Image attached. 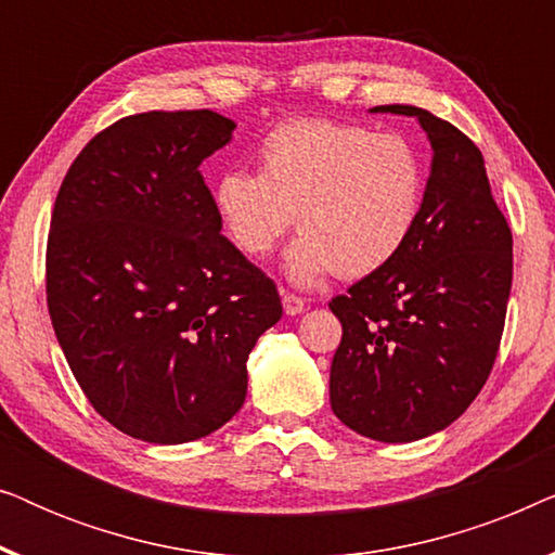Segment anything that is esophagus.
Listing matches in <instances>:
<instances>
[{"mask_svg": "<svg viewBox=\"0 0 555 555\" xmlns=\"http://www.w3.org/2000/svg\"><path fill=\"white\" fill-rule=\"evenodd\" d=\"M283 308L287 315H298L306 310V300L298 298V295H293V293H283Z\"/></svg>", "mask_w": 555, "mask_h": 555, "instance_id": "obj_1", "label": "esophagus"}]
</instances>
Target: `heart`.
<instances>
[{"instance_id": "b5f03b06", "label": "heart", "mask_w": 555, "mask_h": 555, "mask_svg": "<svg viewBox=\"0 0 555 555\" xmlns=\"http://www.w3.org/2000/svg\"><path fill=\"white\" fill-rule=\"evenodd\" d=\"M260 173L234 169L211 186V204L232 245L262 260L293 222L285 257L295 285L382 270L412 237L424 199L420 151L397 133L308 118L264 135Z\"/></svg>"}]
</instances>
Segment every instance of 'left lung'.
Here are the masks:
<instances>
[{
  "instance_id": "1",
  "label": "left lung",
  "mask_w": 555,
  "mask_h": 555,
  "mask_svg": "<svg viewBox=\"0 0 555 555\" xmlns=\"http://www.w3.org/2000/svg\"><path fill=\"white\" fill-rule=\"evenodd\" d=\"M431 143L422 211L404 249L328 306L344 325L331 363V409L376 442L450 427L488 382L513 285V234L492 199L480 149L414 105Z\"/></svg>"
}]
</instances>
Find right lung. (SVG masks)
<instances>
[{"label": "right lung", "instance_id": "add662e5", "mask_svg": "<svg viewBox=\"0 0 555 555\" xmlns=\"http://www.w3.org/2000/svg\"><path fill=\"white\" fill-rule=\"evenodd\" d=\"M215 111L120 118L80 151L52 209L48 308L103 420L151 444L202 439L247 397L278 287L222 234L202 162L232 141Z\"/></svg>", "mask_w": 555, "mask_h": 555}]
</instances>
